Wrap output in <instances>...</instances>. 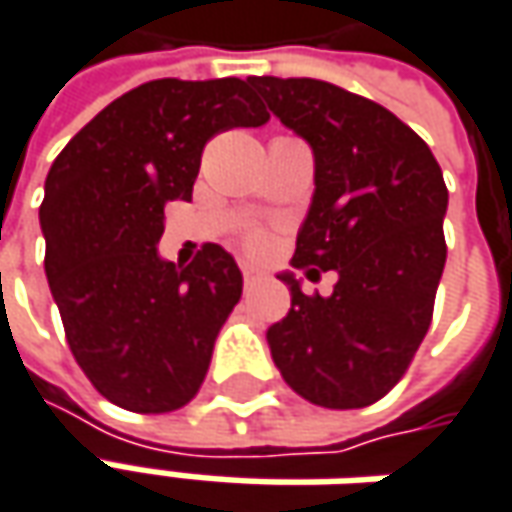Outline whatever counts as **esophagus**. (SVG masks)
I'll list each match as a JSON object with an SVG mask.
<instances>
[{"instance_id": "obj_1", "label": "esophagus", "mask_w": 512, "mask_h": 512, "mask_svg": "<svg viewBox=\"0 0 512 512\" xmlns=\"http://www.w3.org/2000/svg\"><path fill=\"white\" fill-rule=\"evenodd\" d=\"M257 277H260V274H257L255 269H246V266H243V286H246V289H252V286H255Z\"/></svg>"}]
</instances>
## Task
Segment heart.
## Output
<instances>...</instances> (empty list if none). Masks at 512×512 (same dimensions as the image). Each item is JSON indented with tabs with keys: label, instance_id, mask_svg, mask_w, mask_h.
I'll list each match as a JSON object with an SVG mask.
<instances>
[{
	"label": "heart",
	"instance_id": "1",
	"mask_svg": "<svg viewBox=\"0 0 512 512\" xmlns=\"http://www.w3.org/2000/svg\"><path fill=\"white\" fill-rule=\"evenodd\" d=\"M240 246H243L249 255H263V252H269L272 238H269V232H266L263 226H246V229L240 232Z\"/></svg>",
	"mask_w": 512,
	"mask_h": 512
}]
</instances>
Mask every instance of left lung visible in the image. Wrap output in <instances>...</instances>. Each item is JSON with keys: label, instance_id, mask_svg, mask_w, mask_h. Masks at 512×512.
I'll list each match as a JSON object with an SVG mask.
<instances>
[{"label": "left lung", "instance_id": "1", "mask_svg": "<svg viewBox=\"0 0 512 512\" xmlns=\"http://www.w3.org/2000/svg\"><path fill=\"white\" fill-rule=\"evenodd\" d=\"M286 127L314 150V198L294 269H337L331 297L291 291L269 348L291 391L348 411L405 377L433 317L445 269L448 186L433 152L391 110L320 79L252 76Z\"/></svg>", "mask_w": 512, "mask_h": 512}]
</instances>
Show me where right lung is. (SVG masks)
Masks as SVG:
<instances>
[{"instance_id": "add662e5", "label": "right lung", "mask_w": 512, "mask_h": 512, "mask_svg": "<svg viewBox=\"0 0 512 512\" xmlns=\"http://www.w3.org/2000/svg\"><path fill=\"white\" fill-rule=\"evenodd\" d=\"M266 121L249 81H147L81 127L47 172V283L79 368L118 408L167 414L198 394L243 277L218 243L184 269L161 260L164 206L192 198L209 138Z\"/></svg>"}]
</instances>
